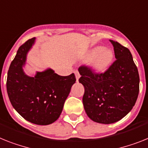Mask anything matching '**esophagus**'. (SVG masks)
<instances>
[{
	"mask_svg": "<svg viewBox=\"0 0 148 148\" xmlns=\"http://www.w3.org/2000/svg\"><path fill=\"white\" fill-rule=\"evenodd\" d=\"M74 74H75V77H76L77 81H78V80H79V78H80V74H79L78 71H74Z\"/></svg>",
	"mask_w": 148,
	"mask_h": 148,
	"instance_id": "esophagus-1",
	"label": "esophagus"
}]
</instances>
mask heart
Listing matches in <instances>:
<instances>
[{"instance_id": "1", "label": "heart", "mask_w": 148, "mask_h": 148, "mask_svg": "<svg viewBox=\"0 0 148 148\" xmlns=\"http://www.w3.org/2000/svg\"><path fill=\"white\" fill-rule=\"evenodd\" d=\"M114 58L113 52L102 46L94 47L89 52L88 59L92 60V67L97 72H104L110 66Z\"/></svg>"}]
</instances>
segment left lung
<instances>
[{
	"label": "left lung",
	"mask_w": 148,
	"mask_h": 148,
	"mask_svg": "<svg viewBox=\"0 0 148 148\" xmlns=\"http://www.w3.org/2000/svg\"><path fill=\"white\" fill-rule=\"evenodd\" d=\"M116 60L105 73L95 74L87 66L78 69L84 85V109L94 122L116 123L135 105L139 92V74L130 49L110 40Z\"/></svg>",
	"instance_id": "1"
}]
</instances>
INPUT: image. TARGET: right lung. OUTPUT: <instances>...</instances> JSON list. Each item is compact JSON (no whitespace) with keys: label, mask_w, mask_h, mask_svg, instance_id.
Instances as JSON below:
<instances>
[{"label":"right lung","mask_w":148,"mask_h":148,"mask_svg":"<svg viewBox=\"0 0 148 148\" xmlns=\"http://www.w3.org/2000/svg\"><path fill=\"white\" fill-rule=\"evenodd\" d=\"M34 42L33 38L18 48L9 68L7 90L13 107L25 120L44 126L58 120L76 78L74 73L59 76L51 68L28 76L23 67Z\"/></svg>","instance_id":"1"}]
</instances>
